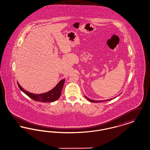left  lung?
<instances>
[{
    "label": "left lung",
    "instance_id": "left-lung-1",
    "mask_svg": "<svg viewBox=\"0 0 150 150\" xmlns=\"http://www.w3.org/2000/svg\"><path fill=\"white\" fill-rule=\"evenodd\" d=\"M85 97H86V98L87 99V100H88L89 101H90V102H94V103H97V102H103V101H108V100H112V98H111V99H110V100H91V99H89V98H88L86 96H85Z\"/></svg>",
    "mask_w": 150,
    "mask_h": 150
}]
</instances>
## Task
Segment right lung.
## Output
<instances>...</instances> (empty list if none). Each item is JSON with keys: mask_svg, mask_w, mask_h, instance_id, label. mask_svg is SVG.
<instances>
[{"mask_svg": "<svg viewBox=\"0 0 150 150\" xmlns=\"http://www.w3.org/2000/svg\"><path fill=\"white\" fill-rule=\"evenodd\" d=\"M64 79L61 80L53 89L47 93L36 94L33 93H30L23 89L18 83H17L19 88L24 93H25L30 98L36 101L42 102H52L58 100L61 96L62 88L64 84Z\"/></svg>", "mask_w": 150, "mask_h": 150, "instance_id": "1", "label": "right lung"}]
</instances>
